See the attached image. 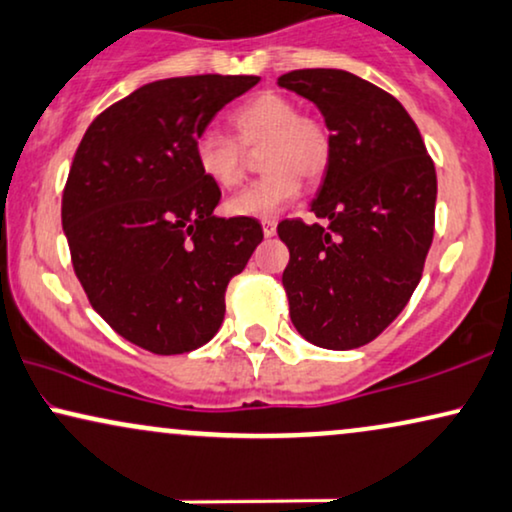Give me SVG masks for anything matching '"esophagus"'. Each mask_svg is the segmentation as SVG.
Instances as JSON below:
<instances>
[{"label":"esophagus","mask_w":512,"mask_h":512,"mask_svg":"<svg viewBox=\"0 0 512 512\" xmlns=\"http://www.w3.org/2000/svg\"><path fill=\"white\" fill-rule=\"evenodd\" d=\"M277 232V223H275V218H265L263 221V235L265 237H272Z\"/></svg>","instance_id":"34e87169"}]
</instances>
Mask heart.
Wrapping results in <instances>:
<instances>
[{
	"label": "heart",
	"mask_w": 512,
	"mask_h": 512,
	"mask_svg": "<svg viewBox=\"0 0 512 512\" xmlns=\"http://www.w3.org/2000/svg\"><path fill=\"white\" fill-rule=\"evenodd\" d=\"M235 138L207 131L197 138V167L218 188H237L247 176L244 150H261L265 176L228 199L235 216L270 218L301 195V178L320 181L334 159V136L322 117L298 112L294 98L263 91L230 112Z\"/></svg>",
	"instance_id": "b5f03b06"
}]
</instances>
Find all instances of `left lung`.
<instances>
[{
	"label": "left lung",
	"instance_id": "left-lung-1",
	"mask_svg": "<svg viewBox=\"0 0 512 512\" xmlns=\"http://www.w3.org/2000/svg\"><path fill=\"white\" fill-rule=\"evenodd\" d=\"M313 101L334 136V159L310 211L329 225L287 218L282 284L305 341L353 350L402 313L435 232L437 176L402 103L345 70H294L277 79Z\"/></svg>",
	"mask_w": 512,
	"mask_h": 512
}]
</instances>
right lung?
Here are the masks:
<instances>
[{
  "instance_id": "add662e5",
  "label": "right lung",
  "mask_w": 512,
  "mask_h": 512,
  "mask_svg": "<svg viewBox=\"0 0 512 512\" xmlns=\"http://www.w3.org/2000/svg\"><path fill=\"white\" fill-rule=\"evenodd\" d=\"M254 75L145 84L89 124L63 190L72 268L91 308L138 348L181 355L214 338L225 289L263 240L256 218H216L221 188L195 143Z\"/></svg>"
}]
</instances>
